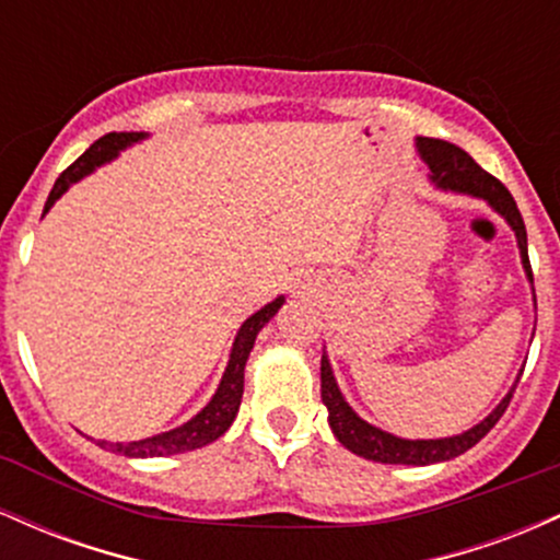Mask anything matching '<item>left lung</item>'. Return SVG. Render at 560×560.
Masks as SVG:
<instances>
[{
    "label": "left lung",
    "instance_id": "1",
    "mask_svg": "<svg viewBox=\"0 0 560 560\" xmlns=\"http://www.w3.org/2000/svg\"><path fill=\"white\" fill-rule=\"evenodd\" d=\"M419 147V155L423 163L432 171V182L440 186V189L460 191V195H471L479 199H487V205L498 215H503L508 226L516 231L518 249H522V262L524 271L532 281V266H529V253H526V226L524 218L518 213L516 199L511 197V191L505 189L498 178L490 176L481 165H477L468 152L460 150V147L450 144V141L442 139H429L419 137L416 141ZM513 392H516V384H513L511 392L500 400L498 408L487 416L485 421L477 423L474 429H468L464 434L445 436V440H402V436H395L389 432H382V429L371 427L369 421H363L355 410L347 405L342 392L337 387V378L331 374V365L326 352L320 355V400H324L326 408H329V427L334 436L347 450H352L361 458L376 460V464H402V466H429L440 464V460L458 458L460 453L471 450L477 442L485 436L494 423L500 421V416L505 413L508 402H511Z\"/></svg>",
    "mask_w": 560,
    "mask_h": 560
}]
</instances>
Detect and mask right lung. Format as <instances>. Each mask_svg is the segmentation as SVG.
<instances>
[{
  "mask_svg": "<svg viewBox=\"0 0 560 560\" xmlns=\"http://www.w3.org/2000/svg\"><path fill=\"white\" fill-rule=\"evenodd\" d=\"M144 137L147 133L120 131V133H105L102 139H96L94 144L89 147V150L83 152L73 165H70V168L60 173V178L55 182L52 191H49L47 205H44V213L52 208L57 199L66 195L70 184L81 182V178L86 176V173H92L96 165L107 163V160H113L120 150H126V147H131L133 141ZM281 305H284V298H276L273 302H268L266 307H260L258 313H253V316L244 320L240 334H236L234 339V347H231L229 365L226 371H223L218 392L213 395V400L205 405L195 419L182 423V427L171 429V432L147 436V440H139V442H100V445L110 447L113 453L128 455V458H160V455L186 453V450H197L208 445V442L218 440V436L231 427V421L236 419V410H240L242 392H244V365H247L255 337H258L262 326L276 316V311H279Z\"/></svg>",
  "mask_w": 560,
  "mask_h": 560,
  "instance_id": "1",
  "label": "right lung"
}]
</instances>
